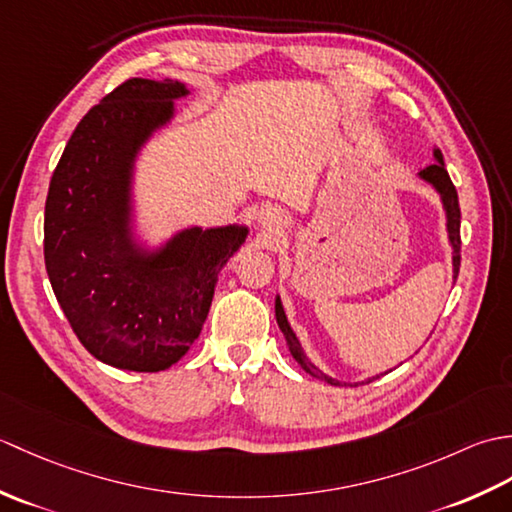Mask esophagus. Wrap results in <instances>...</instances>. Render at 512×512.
I'll return each instance as SVG.
<instances>
[{"label":"esophagus","mask_w":512,"mask_h":512,"mask_svg":"<svg viewBox=\"0 0 512 512\" xmlns=\"http://www.w3.org/2000/svg\"><path fill=\"white\" fill-rule=\"evenodd\" d=\"M257 222L259 226L268 228V231H279V228H284L286 224L284 215H281L275 206H264V209L257 213Z\"/></svg>","instance_id":"esophagus-1"}]
</instances>
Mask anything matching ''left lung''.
Instances as JSON below:
<instances>
[{"mask_svg": "<svg viewBox=\"0 0 512 512\" xmlns=\"http://www.w3.org/2000/svg\"><path fill=\"white\" fill-rule=\"evenodd\" d=\"M433 160H436L433 165L424 167L422 171L416 173V176L422 182H427L429 187L440 195L444 220H447V237H449V246H451V266H453V279H455V277H458V270H460V204H458V191H455L447 169H444V158L440 154V149H433ZM275 317H277V323H279V330L284 332V339H286V345H288L292 358H295L303 372L310 374L312 378L323 380V383H330V385H339V387H356V385H363V383H372V380H376L378 376L387 374V372H383V374L369 376V378L361 380V383H350V380H339V378H334L330 374H325L323 369L314 365L310 358L306 356V352H303L299 336L295 334V330H292V325L288 321V314L284 310V303H281L279 295L275 297ZM389 372H391V369H389Z\"/></svg>", "mask_w": 512, "mask_h": 512, "instance_id": "obj_1", "label": "left lung"}]
</instances>
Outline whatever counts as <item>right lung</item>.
<instances>
[{"mask_svg":"<svg viewBox=\"0 0 512 512\" xmlns=\"http://www.w3.org/2000/svg\"><path fill=\"white\" fill-rule=\"evenodd\" d=\"M187 96L178 79L118 85L76 125L48 189L54 297L85 350L129 372H162L191 350L217 275L248 237L246 224H191L151 244L140 226L138 160Z\"/></svg>","mask_w":512,"mask_h":512,"instance_id":"1","label":"right lung"}]
</instances>
